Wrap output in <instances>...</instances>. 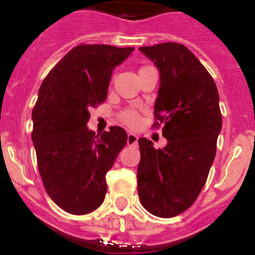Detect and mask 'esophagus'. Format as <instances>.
Returning <instances> with one entry per match:
<instances>
[{
    "mask_svg": "<svg viewBox=\"0 0 255 255\" xmlns=\"http://www.w3.org/2000/svg\"><path fill=\"white\" fill-rule=\"evenodd\" d=\"M137 142H138V135L134 134V133H128L127 144H129V146H133V144H135Z\"/></svg>",
    "mask_w": 255,
    "mask_h": 255,
    "instance_id": "34e87169",
    "label": "esophagus"
}]
</instances>
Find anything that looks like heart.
Instances as JSON below:
<instances>
[{"instance_id": "obj_1", "label": "heart", "mask_w": 255, "mask_h": 255, "mask_svg": "<svg viewBox=\"0 0 255 255\" xmlns=\"http://www.w3.org/2000/svg\"><path fill=\"white\" fill-rule=\"evenodd\" d=\"M121 120L128 127H135L138 125V114L133 111H126L123 112L122 116H121Z\"/></svg>"}]
</instances>
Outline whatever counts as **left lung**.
<instances>
[{
  "label": "left lung",
  "instance_id": "1",
  "mask_svg": "<svg viewBox=\"0 0 255 255\" xmlns=\"http://www.w3.org/2000/svg\"><path fill=\"white\" fill-rule=\"evenodd\" d=\"M139 50L160 71L154 118L165 125L167 144L156 149L147 138L138 139V196L152 215L172 218L195 203L215 158L223 126L219 92L205 66L182 44Z\"/></svg>",
  "mask_w": 255,
  "mask_h": 255
}]
</instances>
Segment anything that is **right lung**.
I'll return each instance as SVG.
<instances>
[{
  "instance_id": "1",
  "label": "right lung",
  "mask_w": 255,
  "mask_h": 255,
  "mask_svg": "<svg viewBox=\"0 0 255 255\" xmlns=\"http://www.w3.org/2000/svg\"><path fill=\"white\" fill-rule=\"evenodd\" d=\"M133 47L78 45L51 69L32 111V142L45 190L64 211L84 215L98 209L106 175L127 143L121 127L95 135L89 109L103 103L114 68Z\"/></svg>"
}]
</instances>
